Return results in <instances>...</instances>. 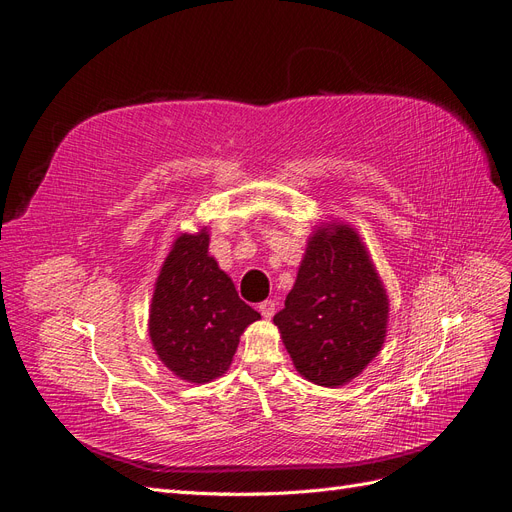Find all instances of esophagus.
I'll use <instances>...</instances> for the list:
<instances>
[{
    "instance_id": "34e87169",
    "label": "esophagus",
    "mask_w": 512,
    "mask_h": 512,
    "mask_svg": "<svg viewBox=\"0 0 512 512\" xmlns=\"http://www.w3.org/2000/svg\"><path fill=\"white\" fill-rule=\"evenodd\" d=\"M275 307H277V303L275 301H271V299H267V301H262L260 305H258V309H260V314L265 316V318H273V314H275Z\"/></svg>"
}]
</instances>
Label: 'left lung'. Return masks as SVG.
<instances>
[{
	"mask_svg": "<svg viewBox=\"0 0 512 512\" xmlns=\"http://www.w3.org/2000/svg\"><path fill=\"white\" fill-rule=\"evenodd\" d=\"M389 301L348 226L309 239L294 288L273 316L301 376L320 386L356 378L380 352Z\"/></svg>",
	"mask_w": 512,
	"mask_h": 512,
	"instance_id": "obj_1",
	"label": "left lung"
}]
</instances>
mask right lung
<instances>
[{
	"label": "right lung",
	"instance_id": "obj_1",
	"mask_svg": "<svg viewBox=\"0 0 512 512\" xmlns=\"http://www.w3.org/2000/svg\"><path fill=\"white\" fill-rule=\"evenodd\" d=\"M209 235H181L153 292L149 335L160 361L188 382H209L230 367L247 324L260 318L209 256Z\"/></svg>",
	"mask_w": 512,
	"mask_h": 512
}]
</instances>
